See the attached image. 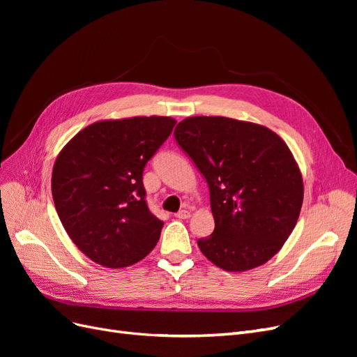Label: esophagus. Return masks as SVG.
Returning a JSON list of instances; mask_svg holds the SVG:
<instances>
[{"label": "esophagus", "instance_id": "1", "mask_svg": "<svg viewBox=\"0 0 357 357\" xmlns=\"http://www.w3.org/2000/svg\"><path fill=\"white\" fill-rule=\"evenodd\" d=\"M176 218H177V219H181V220H185V219H189V218H190V213H189L188 210H180L178 213H176Z\"/></svg>", "mask_w": 357, "mask_h": 357}]
</instances>
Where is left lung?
Segmentation results:
<instances>
[{
    "label": "left lung",
    "mask_w": 357,
    "mask_h": 357,
    "mask_svg": "<svg viewBox=\"0 0 357 357\" xmlns=\"http://www.w3.org/2000/svg\"><path fill=\"white\" fill-rule=\"evenodd\" d=\"M210 189L214 231L198 240L225 271L268 262L298 222L304 183L287 144L266 126L222 116H195L174 131Z\"/></svg>",
    "instance_id": "1"
}]
</instances>
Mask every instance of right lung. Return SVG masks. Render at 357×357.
<instances>
[{
    "label": "right lung",
    "instance_id": "1",
    "mask_svg": "<svg viewBox=\"0 0 357 357\" xmlns=\"http://www.w3.org/2000/svg\"><path fill=\"white\" fill-rule=\"evenodd\" d=\"M174 125L167 116L100 121L59 152L53 202L68 236L91 261L125 268L155 248L164 222L147 207L143 169Z\"/></svg>",
    "mask_w": 357,
    "mask_h": 357
}]
</instances>
